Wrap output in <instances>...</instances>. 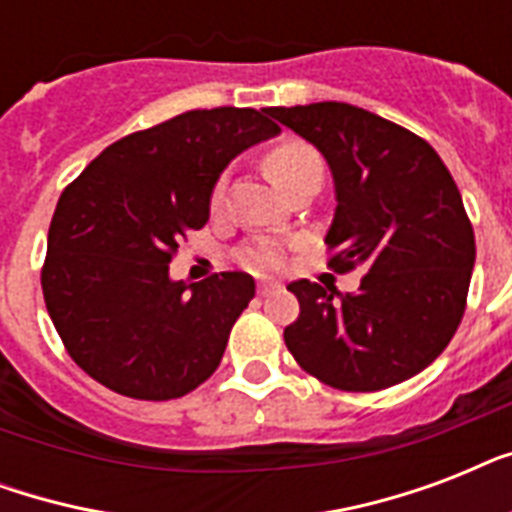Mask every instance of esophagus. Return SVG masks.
<instances>
[{"instance_id":"esophagus-1","label":"esophagus","mask_w":512,"mask_h":512,"mask_svg":"<svg viewBox=\"0 0 512 512\" xmlns=\"http://www.w3.org/2000/svg\"><path fill=\"white\" fill-rule=\"evenodd\" d=\"M257 292H260V297L276 295V292H281V284L279 281H257Z\"/></svg>"}]
</instances>
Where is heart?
<instances>
[{
    "instance_id": "1",
    "label": "heart",
    "mask_w": 512,
    "mask_h": 512,
    "mask_svg": "<svg viewBox=\"0 0 512 512\" xmlns=\"http://www.w3.org/2000/svg\"><path fill=\"white\" fill-rule=\"evenodd\" d=\"M316 162H319V156H316L313 148L303 146V143H281V146L271 148L268 156H265V170H268L273 183L284 185L300 167ZM220 199H223V183H217L215 193H212L215 204H220ZM241 260L252 271H276V268H281L284 252H281L276 241H257V244L244 249Z\"/></svg>"
}]
</instances>
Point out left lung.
I'll use <instances>...</instances> for the list:
<instances>
[{
	"instance_id": "obj_1",
	"label": "left lung",
	"mask_w": 512,
	"mask_h": 512,
	"mask_svg": "<svg viewBox=\"0 0 512 512\" xmlns=\"http://www.w3.org/2000/svg\"><path fill=\"white\" fill-rule=\"evenodd\" d=\"M329 164V265L364 268L358 292L292 281L300 316L284 342L305 372L340 390H382L433 364L468 297L476 239L441 156L414 132L350 103L265 108Z\"/></svg>"
}]
</instances>
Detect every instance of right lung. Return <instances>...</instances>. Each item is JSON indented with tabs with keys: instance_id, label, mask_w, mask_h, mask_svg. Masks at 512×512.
Returning <instances> with one entry per match:
<instances>
[{
	"instance_id": "1",
	"label": "right lung",
	"mask_w": 512,
	"mask_h": 512,
	"mask_svg": "<svg viewBox=\"0 0 512 512\" xmlns=\"http://www.w3.org/2000/svg\"><path fill=\"white\" fill-rule=\"evenodd\" d=\"M279 132L265 108L185 111L116 140L63 191L47 233L44 303L92 380L167 401L215 372L255 279L225 271L185 284L170 260L185 233L207 225L225 167Z\"/></svg>"
}]
</instances>
